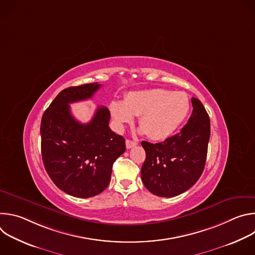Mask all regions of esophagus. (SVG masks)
<instances>
[{"instance_id": "34e87169", "label": "esophagus", "mask_w": 255, "mask_h": 255, "mask_svg": "<svg viewBox=\"0 0 255 255\" xmlns=\"http://www.w3.org/2000/svg\"><path fill=\"white\" fill-rule=\"evenodd\" d=\"M136 145H137V142H136V141H132V140H129V139L126 140V147H127L128 149H130V148L136 146Z\"/></svg>"}]
</instances>
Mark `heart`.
Listing matches in <instances>:
<instances>
[{
  "mask_svg": "<svg viewBox=\"0 0 255 255\" xmlns=\"http://www.w3.org/2000/svg\"><path fill=\"white\" fill-rule=\"evenodd\" d=\"M191 109L190 99L183 92L151 89L128 94L124 102L113 101L110 110L119 128L131 123L134 116L141 131L152 140L171 136L187 119Z\"/></svg>",
  "mask_w": 255,
  "mask_h": 255,
  "instance_id": "obj_1",
  "label": "heart"
}]
</instances>
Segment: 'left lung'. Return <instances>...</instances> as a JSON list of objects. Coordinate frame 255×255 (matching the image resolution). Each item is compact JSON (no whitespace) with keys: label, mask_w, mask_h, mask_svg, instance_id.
<instances>
[{"label":"left lung","mask_w":255,"mask_h":255,"mask_svg":"<svg viewBox=\"0 0 255 255\" xmlns=\"http://www.w3.org/2000/svg\"><path fill=\"white\" fill-rule=\"evenodd\" d=\"M193 113L188 123L163 142L142 141L146 152L141 178L150 193L175 197L192 188L203 173L210 139V119L203 104L192 98Z\"/></svg>","instance_id":"left-lung-1"}]
</instances>
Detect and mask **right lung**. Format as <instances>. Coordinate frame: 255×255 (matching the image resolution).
I'll return each instance as SVG.
<instances>
[{"mask_svg": "<svg viewBox=\"0 0 255 255\" xmlns=\"http://www.w3.org/2000/svg\"><path fill=\"white\" fill-rule=\"evenodd\" d=\"M100 87L94 83L64 89L41 119L44 167L58 189L77 198L101 194L110 183L114 161L126 150L124 137L109 127L106 107H99L86 124L70 113L69 104L91 99Z\"/></svg>", "mask_w": 255, "mask_h": 255, "instance_id": "right-lung-1", "label": "right lung"}]
</instances>
